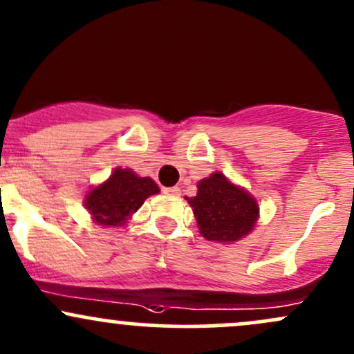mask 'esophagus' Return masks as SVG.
I'll use <instances>...</instances> for the list:
<instances>
[{"mask_svg":"<svg viewBox=\"0 0 354 354\" xmlns=\"http://www.w3.org/2000/svg\"><path fill=\"white\" fill-rule=\"evenodd\" d=\"M163 192L170 194V196H178V194H180V187H177V185H174V187H165Z\"/></svg>","mask_w":354,"mask_h":354,"instance_id":"esophagus-1","label":"esophagus"}]
</instances>
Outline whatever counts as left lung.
Wrapping results in <instances>:
<instances>
[{"mask_svg":"<svg viewBox=\"0 0 354 354\" xmlns=\"http://www.w3.org/2000/svg\"><path fill=\"white\" fill-rule=\"evenodd\" d=\"M209 241H236L253 230L258 218L257 201L216 172L197 184V196L187 199Z\"/></svg>","mask_w":354,"mask_h":354,"instance_id":"obj_1","label":"left lung"}]
</instances>
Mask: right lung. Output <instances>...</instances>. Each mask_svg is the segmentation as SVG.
Masks as SVG:
<instances>
[{
    "mask_svg": "<svg viewBox=\"0 0 354 354\" xmlns=\"http://www.w3.org/2000/svg\"><path fill=\"white\" fill-rule=\"evenodd\" d=\"M158 192L150 177H138L128 169H116L113 176L86 196V209L101 226H120Z\"/></svg>",
    "mask_w": 354,
    "mask_h": 354,
    "instance_id": "obj_1",
    "label": "right lung"
}]
</instances>
